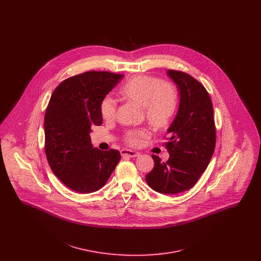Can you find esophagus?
<instances>
[{"instance_id":"obj_1","label":"esophagus","mask_w":261,"mask_h":261,"mask_svg":"<svg viewBox=\"0 0 261 261\" xmlns=\"http://www.w3.org/2000/svg\"><path fill=\"white\" fill-rule=\"evenodd\" d=\"M121 155L122 156H130V158H137L140 155V152L131 150V149H121Z\"/></svg>"}]
</instances>
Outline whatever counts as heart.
<instances>
[{"instance_id": "obj_1", "label": "heart", "mask_w": 261, "mask_h": 261, "mask_svg": "<svg viewBox=\"0 0 261 261\" xmlns=\"http://www.w3.org/2000/svg\"><path fill=\"white\" fill-rule=\"evenodd\" d=\"M120 95L144 107L147 120L156 130H162L169 125L179 102V93L175 84L148 75H140L130 79L120 89ZM116 108L115 99L105 97L99 107L102 118L113 120L116 115ZM149 134L147 128L131 129L125 133L124 141L129 146L137 147Z\"/></svg>"}]
</instances>
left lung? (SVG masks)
Returning a JSON list of instances; mask_svg holds the SVG:
<instances>
[{
	"label": "left lung",
	"instance_id": "left-lung-1",
	"mask_svg": "<svg viewBox=\"0 0 261 261\" xmlns=\"http://www.w3.org/2000/svg\"><path fill=\"white\" fill-rule=\"evenodd\" d=\"M180 91V105L164 144L166 162L152 154L154 166L146 175L152 190L174 195L196 185L211 162L216 143V128L210 94L197 79L183 71L168 69Z\"/></svg>",
	"mask_w": 261,
	"mask_h": 261
}]
</instances>
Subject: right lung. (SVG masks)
Returning <instances> with one entry per match:
<instances>
[{
  "mask_svg": "<svg viewBox=\"0 0 261 261\" xmlns=\"http://www.w3.org/2000/svg\"><path fill=\"white\" fill-rule=\"evenodd\" d=\"M108 71H88L62 81L45 113V152L54 174L69 189L89 194L105 186L120 152L91 144V126L102 123L100 101L123 78Z\"/></svg>",
  "mask_w": 261,
  "mask_h": 261,
  "instance_id": "obj_1",
  "label": "right lung"
}]
</instances>
